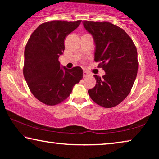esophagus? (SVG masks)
Returning a JSON list of instances; mask_svg holds the SVG:
<instances>
[{
    "instance_id": "esophagus-1",
    "label": "esophagus",
    "mask_w": 159,
    "mask_h": 159,
    "mask_svg": "<svg viewBox=\"0 0 159 159\" xmlns=\"http://www.w3.org/2000/svg\"><path fill=\"white\" fill-rule=\"evenodd\" d=\"M88 75H89V74H88L87 71H83V77H86V76H88Z\"/></svg>"
}]
</instances>
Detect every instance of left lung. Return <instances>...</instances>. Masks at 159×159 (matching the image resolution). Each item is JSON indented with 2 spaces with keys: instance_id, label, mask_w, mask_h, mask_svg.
<instances>
[{
  "instance_id": "1",
  "label": "left lung",
  "mask_w": 159,
  "mask_h": 159,
  "mask_svg": "<svg viewBox=\"0 0 159 159\" xmlns=\"http://www.w3.org/2000/svg\"><path fill=\"white\" fill-rule=\"evenodd\" d=\"M95 45V61H99L105 75H94L96 85L88 90L91 99L104 108L120 104L128 95L138 69V52L130 37L108 21H83Z\"/></svg>"
}]
</instances>
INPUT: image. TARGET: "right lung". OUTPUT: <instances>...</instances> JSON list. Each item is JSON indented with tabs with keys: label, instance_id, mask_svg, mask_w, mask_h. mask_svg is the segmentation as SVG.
<instances>
[{
	"label": "right lung",
	"instance_id": "1",
	"mask_svg": "<svg viewBox=\"0 0 159 159\" xmlns=\"http://www.w3.org/2000/svg\"><path fill=\"white\" fill-rule=\"evenodd\" d=\"M81 21H52L41 24L29 38L25 50L23 74L31 92L47 105L60 104L83 79L80 66H60L59 57L64 50L66 36Z\"/></svg>",
	"mask_w": 159,
	"mask_h": 159
}]
</instances>
